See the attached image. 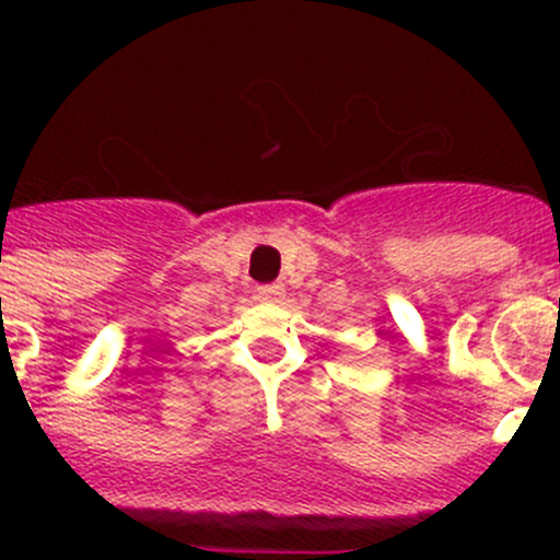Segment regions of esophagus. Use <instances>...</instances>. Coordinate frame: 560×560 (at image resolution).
I'll use <instances>...</instances> for the list:
<instances>
[{"label":"esophagus","mask_w":560,"mask_h":560,"mask_svg":"<svg viewBox=\"0 0 560 560\" xmlns=\"http://www.w3.org/2000/svg\"><path fill=\"white\" fill-rule=\"evenodd\" d=\"M257 295H259V301L279 303L281 298H284V284H262V287H257Z\"/></svg>","instance_id":"obj_1"}]
</instances>
